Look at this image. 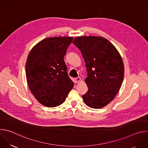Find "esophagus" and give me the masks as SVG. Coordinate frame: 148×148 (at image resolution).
<instances>
[{
	"instance_id": "34e87169",
	"label": "esophagus",
	"mask_w": 148,
	"mask_h": 148,
	"mask_svg": "<svg viewBox=\"0 0 148 148\" xmlns=\"http://www.w3.org/2000/svg\"><path fill=\"white\" fill-rule=\"evenodd\" d=\"M80 81H81V78H80L79 77H77V78H75V81L76 82H79Z\"/></svg>"
}]
</instances>
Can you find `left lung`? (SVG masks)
Returning <instances> with one entry per match:
<instances>
[{"mask_svg": "<svg viewBox=\"0 0 148 148\" xmlns=\"http://www.w3.org/2000/svg\"><path fill=\"white\" fill-rule=\"evenodd\" d=\"M73 43L81 51L88 77V92L82 96L87 106L103 108L111 102L122 83L124 66L122 57L111 42L101 36L75 37Z\"/></svg>", "mask_w": 148, "mask_h": 148, "instance_id": "obj_1", "label": "left lung"}]
</instances>
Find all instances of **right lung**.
<instances>
[{
  "instance_id": "1",
  "label": "right lung",
  "mask_w": 148,
  "mask_h": 148,
  "mask_svg": "<svg viewBox=\"0 0 148 148\" xmlns=\"http://www.w3.org/2000/svg\"><path fill=\"white\" fill-rule=\"evenodd\" d=\"M72 37H54L39 41L30 51L26 63L29 89L47 107H55L66 100L74 87L64 61Z\"/></svg>"
}]
</instances>
